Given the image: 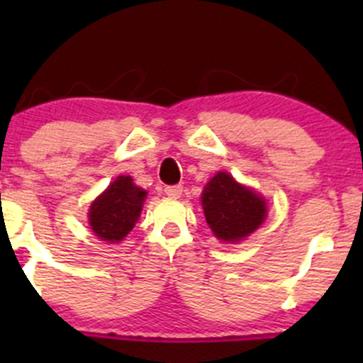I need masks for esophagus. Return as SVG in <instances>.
<instances>
[{
    "instance_id": "1",
    "label": "esophagus",
    "mask_w": 363,
    "mask_h": 363,
    "mask_svg": "<svg viewBox=\"0 0 363 363\" xmlns=\"http://www.w3.org/2000/svg\"><path fill=\"white\" fill-rule=\"evenodd\" d=\"M165 194L169 198H179L182 194V186H167L165 187Z\"/></svg>"
}]
</instances>
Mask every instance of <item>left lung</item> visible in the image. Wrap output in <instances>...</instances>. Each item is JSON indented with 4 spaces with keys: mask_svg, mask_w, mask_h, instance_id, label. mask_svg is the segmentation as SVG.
<instances>
[{
    "mask_svg": "<svg viewBox=\"0 0 363 363\" xmlns=\"http://www.w3.org/2000/svg\"><path fill=\"white\" fill-rule=\"evenodd\" d=\"M206 223L216 239L240 242L264 222L266 199L251 187L235 181L230 174L218 172L208 182L201 194Z\"/></svg>",
    "mask_w": 363,
    "mask_h": 363,
    "instance_id": "left-lung-1",
    "label": "left lung"
}]
</instances>
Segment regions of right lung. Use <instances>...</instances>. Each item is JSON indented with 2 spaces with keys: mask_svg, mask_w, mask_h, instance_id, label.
I'll use <instances>...</instances> for the list:
<instances>
[{
  "mask_svg": "<svg viewBox=\"0 0 363 363\" xmlns=\"http://www.w3.org/2000/svg\"><path fill=\"white\" fill-rule=\"evenodd\" d=\"M145 198L147 191L131 177L119 176L90 205L89 222L94 234L106 242H121L135 227Z\"/></svg>",
  "mask_w": 363,
  "mask_h": 363,
  "instance_id": "right-lung-1",
  "label": "right lung"
}]
</instances>
